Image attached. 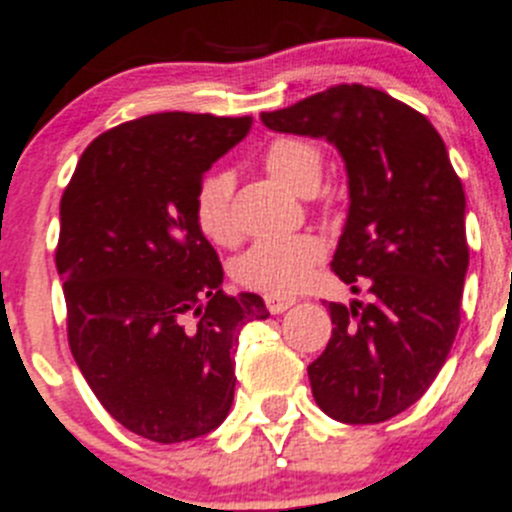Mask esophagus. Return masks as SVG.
Wrapping results in <instances>:
<instances>
[{
  "label": "esophagus",
  "mask_w": 512,
  "mask_h": 512,
  "mask_svg": "<svg viewBox=\"0 0 512 512\" xmlns=\"http://www.w3.org/2000/svg\"><path fill=\"white\" fill-rule=\"evenodd\" d=\"M294 302H297V299H294V297H287V294H267V297H265L267 309H270L272 314H282V312H287V309L292 307Z\"/></svg>",
  "instance_id": "esophagus-1"
}]
</instances>
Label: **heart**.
Returning a JSON list of instances; mask_svg holds the SVG:
<instances>
[{
	"mask_svg": "<svg viewBox=\"0 0 512 512\" xmlns=\"http://www.w3.org/2000/svg\"><path fill=\"white\" fill-rule=\"evenodd\" d=\"M262 165L272 178L285 183L294 193L309 195L322 180V151L312 141L280 136L267 146ZM232 178L223 170L205 175L195 193L193 213L198 230L213 242H230L235 237L232 223ZM324 257V245L309 232L287 237H265L242 252L232 265V275L242 287L267 294L297 292L309 272Z\"/></svg>",
	"mask_w": 512,
	"mask_h": 512,
	"instance_id": "obj_1",
	"label": "heart"
}]
</instances>
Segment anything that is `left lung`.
I'll return each instance as SVG.
<instances>
[{"mask_svg":"<svg viewBox=\"0 0 512 512\" xmlns=\"http://www.w3.org/2000/svg\"><path fill=\"white\" fill-rule=\"evenodd\" d=\"M260 118L272 131L327 138L347 163L352 203L332 270L371 299L329 302L332 339L307 374L327 416L386 421L426 394L461 324V178L431 121L371 86H332Z\"/></svg>","mask_w":512,"mask_h":512,"instance_id":"left-lung-1","label":"left lung"}]
</instances>
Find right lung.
I'll return each instance as SVG.
<instances>
[{
	"instance_id": "right-lung-1",
	"label": "right lung",
	"mask_w": 512,
	"mask_h": 512,
	"mask_svg": "<svg viewBox=\"0 0 512 512\" xmlns=\"http://www.w3.org/2000/svg\"><path fill=\"white\" fill-rule=\"evenodd\" d=\"M250 126L185 111L121 123L89 143L61 195L71 354L103 409L148 441H190L225 421L237 334L270 317L260 294L223 292L193 213L205 170Z\"/></svg>"
}]
</instances>
